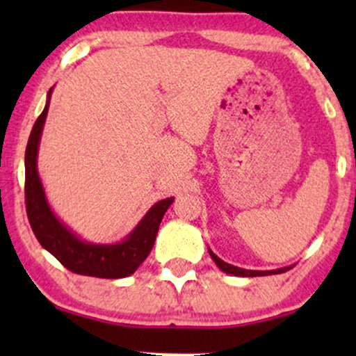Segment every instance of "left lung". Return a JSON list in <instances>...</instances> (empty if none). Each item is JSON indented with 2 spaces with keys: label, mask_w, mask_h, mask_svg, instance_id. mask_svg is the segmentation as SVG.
<instances>
[{
  "label": "left lung",
  "mask_w": 356,
  "mask_h": 356,
  "mask_svg": "<svg viewBox=\"0 0 356 356\" xmlns=\"http://www.w3.org/2000/svg\"><path fill=\"white\" fill-rule=\"evenodd\" d=\"M209 254L212 257V261H214L216 264H218V268L220 271L227 273V275H234V276H243V277H252V276H268V275H280V273H284L288 271L289 268H281V269H275V271H252V269H243V268H238V266H232V264H227L226 261H222L220 257H218L214 254V252L209 249Z\"/></svg>",
  "instance_id": "1"
}]
</instances>
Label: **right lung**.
Here are the masks:
<instances>
[{"label":"right lung","mask_w":356,"mask_h":356,"mask_svg":"<svg viewBox=\"0 0 356 356\" xmlns=\"http://www.w3.org/2000/svg\"><path fill=\"white\" fill-rule=\"evenodd\" d=\"M51 90L48 92L47 105L42 115L36 118L24 152V201H26V214L31 229L38 243L72 273L107 277V280L130 276L152 251L161 220L174 202V197H167L154 204L144 219L137 224L136 229L122 243L92 244L81 241L75 232L68 229L48 206L36 167L40 137L50 107Z\"/></svg>","instance_id":"1"}]
</instances>
